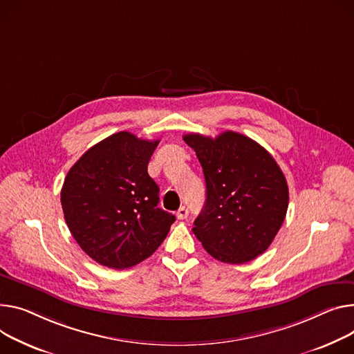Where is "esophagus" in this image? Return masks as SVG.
I'll list each match as a JSON object with an SVG mask.
<instances>
[{
	"mask_svg": "<svg viewBox=\"0 0 354 354\" xmlns=\"http://www.w3.org/2000/svg\"><path fill=\"white\" fill-rule=\"evenodd\" d=\"M187 214H189V212H187V207L182 206V207H179L178 212H176V218L180 219V221H183V219L187 218Z\"/></svg>",
	"mask_w": 354,
	"mask_h": 354,
	"instance_id": "esophagus-1",
	"label": "esophagus"
}]
</instances>
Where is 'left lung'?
Wrapping results in <instances>:
<instances>
[{
  "label": "left lung",
  "mask_w": 354,
  "mask_h": 354,
  "mask_svg": "<svg viewBox=\"0 0 354 354\" xmlns=\"http://www.w3.org/2000/svg\"><path fill=\"white\" fill-rule=\"evenodd\" d=\"M183 140L196 152L206 182L195 236L221 262L253 261L270 246L286 218L289 187L283 172L263 147L238 132L216 138L187 133Z\"/></svg>",
  "instance_id": "1"
}]
</instances>
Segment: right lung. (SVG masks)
<instances>
[{
    "instance_id": "add662e5",
    "label": "right lung",
    "mask_w": 354,
    "mask_h": 354,
    "mask_svg": "<svg viewBox=\"0 0 354 354\" xmlns=\"http://www.w3.org/2000/svg\"><path fill=\"white\" fill-rule=\"evenodd\" d=\"M159 140L122 131L89 148L61 189L65 222L81 249L112 269L132 268L167 238L175 216L158 207L148 163Z\"/></svg>"
}]
</instances>
